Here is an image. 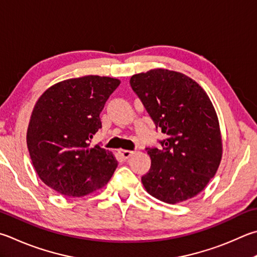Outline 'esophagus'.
<instances>
[{
  "instance_id": "34e87169",
  "label": "esophagus",
  "mask_w": 257,
  "mask_h": 257,
  "mask_svg": "<svg viewBox=\"0 0 257 257\" xmlns=\"http://www.w3.org/2000/svg\"><path fill=\"white\" fill-rule=\"evenodd\" d=\"M119 154H120V156L123 158V160H128V158H130V157L134 155L135 152H133V151H125V149H120Z\"/></svg>"
}]
</instances>
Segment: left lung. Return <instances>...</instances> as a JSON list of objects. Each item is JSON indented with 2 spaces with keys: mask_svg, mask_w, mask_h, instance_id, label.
Instances as JSON below:
<instances>
[{
  "mask_svg": "<svg viewBox=\"0 0 257 257\" xmlns=\"http://www.w3.org/2000/svg\"><path fill=\"white\" fill-rule=\"evenodd\" d=\"M130 85L156 128L167 135L142 177L147 192L175 204L198 195L220 165L222 139L216 110L206 91L180 72L154 68L135 74Z\"/></svg>",
  "mask_w": 257,
  "mask_h": 257,
  "instance_id": "8db88e82",
  "label": "left lung"
}]
</instances>
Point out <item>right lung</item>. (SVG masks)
Here are the masks:
<instances>
[{"label": "right lung", "instance_id": "obj_1", "mask_svg": "<svg viewBox=\"0 0 257 257\" xmlns=\"http://www.w3.org/2000/svg\"><path fill=\"white\" fill-rule=\"evenodd\" d=\"M120 80L86 75L48 87L37 100L27 130V145L37 174L67 197H83L108 183L118 166L112 152L95 145L100 113Z\"/></svg>", "mask_w": 257, "mask_h": 257}]
</instances>
